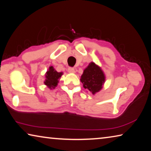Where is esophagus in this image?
Instances as JSON below:
<instances>
[{"mask_svg": "<svg viewBox=\"0 0 151 151\" xmlns=\"http://www.w3.org/2000/svg\"><path fill=\"white\" fill-rule=\"evenodd\" d=\"M68 72L69 73H75V68L72 67H69L68 68Z\"/></svg>", "mask_w": 151, "mask_h": 151, "instance_id": "34e87169", "label": "esophagus"}]
</instances>
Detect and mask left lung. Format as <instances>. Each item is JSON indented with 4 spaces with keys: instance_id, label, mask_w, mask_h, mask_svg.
Here are the masks:
<instances>
[{
    "instance_id": "obj_1",
    "label": "left lung",
    "mask_w": 151,
    "mask_h": 151,
    "mask_svg": "<svg viewBox=\"0 0 151 151\" xmlns=\"http://www.w3.org/2000/svg\"><path fill=\"white\" fill-rule=\"evenodd\" d=\"M81 81L83 87L88 89L93 94L100 91L105 82L103 71L95 63L91 62L83 71Z\"/></svg>"
}]
</instances>
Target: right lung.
I'll list each match as a JSON object with an SVG mask.
<instances>
[{
  "instance_id": "obj_1",
  "label": "right lung",
  "mask_w": 151,
  "mask_h": 151,
  "mask_svg": "<svg viewBox=\"0 0 151 151\" xmlns=\"http://www.w3.org/2000/svg\"><path fill=\"white\" fill-rule=\"evenodd\" d=\"M63 73H58L55 70L53 66H50L48 70L45 74L46 79L44 82L45 85L51 89L55 88L58 83V80L63 75Z\"/></svg>"
}]
</instances>
